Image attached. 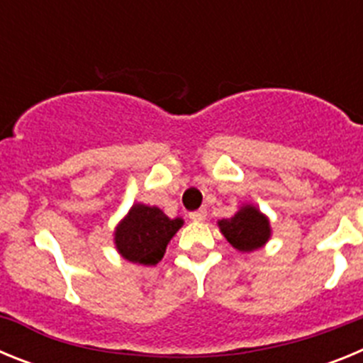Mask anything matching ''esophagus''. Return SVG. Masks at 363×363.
Wrapping results in <instances>:
<instances>
[{"instance_id": "34e87169", "label": "esophagus", "mask_w": 363, "mask_h": 363, "mask_svg": "<svg viewBox=\"0 0 363 363\" xmlns=\"http://www.w3.org/2000/svg\"><path fill=\"white\" fill-rule=\"evenodd\" d=\"M189 218H191L192 221H203L205 218H207V211H205V209L194 211V213L189 214Z\"/></svg>"}]
</instances>
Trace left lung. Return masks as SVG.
<instances>
[{"instance_id":"left-lung-1","label":"left lung","mask_w":363,"mask_h":363,"mask_svg":"<svg viewBox=\"0 0 363 363\" xmlns=\"http://www.w3.org/2000/svg\"><path fill=\"white\" fill-rule=\"evenodd\" d=\"M227 242L242 252H251L264 247L271 238V223L255 205H243L229 220L218 221Z\"/></svg>"}]
</instances>
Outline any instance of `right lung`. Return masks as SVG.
<instances>
[{
    "instance_id": "add662e5",
    "label": "right lung",
    "mask_w": 363,
    "mask_h": 363,
    "mask_svg": "<svg viewBox=\"0 0 363 363\" xmlns=\"http://www.w3.org/2000/svg\"><path fill=\"white\" fill-rule=\"evenodd\" d=\"M184 225L182 218L167 216L158 207L134 203L118 223L114 243L125 259L140 265H156L163 258L167 243Z\"/></svg>"
}]
</instances>
